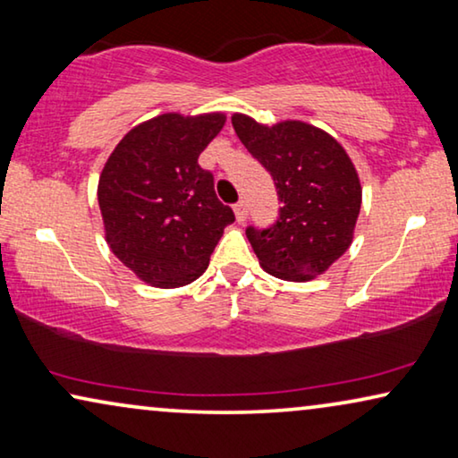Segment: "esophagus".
I'll use <instances>...</instances> for the list:
<instances>
[{
  "label": "esophagus",
  "mask_w": 458,
  "mask_h": 458,
  "mask_svg": "<svg viewBox=\"0 0 458 458\" xmlns=\"http://www.w3.org/2000/svg\"><path fill=\"white\" fill-rule=\"evenodd\" d=\"M234 216H236V220L238 222H244V220H247V203H244V201H238L236 205H234Z\"/></svg>",
  "instance_id": "obj_1"
}]
</instances>
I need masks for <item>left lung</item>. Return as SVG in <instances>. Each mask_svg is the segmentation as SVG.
I'll use <instances>...</instances> for the list:
<instances>
[{
	"mask_svg": "<svg viewBox=\"0 0 458 458\" xmlns=\"http://www.w3.org/2000/svg\"><path fill=\"white\" fill-rule=\"evenodd\" d=\"M232 126L272 174L282 203L274 226L247 228L261 267L288 282L318 278L344 255L355 234L363 191L349 153L326 131L301 120L266 126L234 114Z\"/></svg>",
	"mask_w": 458,
	"mask_h": 458,
	"instance_id": "obj_1",
	"label": "left lung"
}]
</instances>
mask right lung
<instances>
[{"mask_svg":"<svg viewBox=\"0 0 458 458\" xmlns=\"http://www.w3.org/2000/svg\"><path fill=\"white\" fill-rule=\"evenodd\" d=\"M220 112L162 114L115 145L98 199L112 253L147 284L178 288L209 266L224 228L234 222L199 156L224 128Z\"/></svg>","mask_w":458,"mask_h":458,"instance_id":"right-lung-1","label":"right lung"}]
</instances>
